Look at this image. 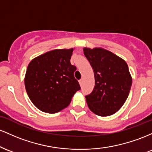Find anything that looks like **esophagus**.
I'll return each instance as SVG.
<instances>
[{
	"mask_svg": "<svg viewBox=\"0 0 152 152\" xmlns=\"http://www.w3.org/2000/svg\"><path fill=\"white\" fill-rule=\"evenodd\" d=\"M83 78H82V79H80V80H79L80 85H83Z\"/></svg>",
	"mask_w": 152,
	"mask_h": 152,
	"instance_id": "34e87169",
	"label": "esophagus"
}]
</instances>
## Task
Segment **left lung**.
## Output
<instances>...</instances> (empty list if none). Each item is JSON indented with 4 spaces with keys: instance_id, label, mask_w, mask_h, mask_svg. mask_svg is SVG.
I'll list each match as a JSON object with an SVG mask.
<instances>
[{
    "instance_id": "1",
    "label": "left lung",
    "mask_w": 152,
    "mask_h": 152,
    "mask_svg": "<svg viewBox=\"0 0 152 152\" xmlns=\"http://www.w3.org/2000/svg\"><path fill=\"white\" fill-rule=\"evenodd\" d=\"M83 51L95 75L94 89L85 96L88 107L100 116L113 115L126 102L132 85L127 63L103 48Z\"/></svg>"
}]
</instances>
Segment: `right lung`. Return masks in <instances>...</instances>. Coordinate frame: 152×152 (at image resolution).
<instances>
[{
  "label": "right lung",
  "mask_w": 152,
  "mask_h": 152,
  "mask_svg": "<svg viewBox=\"0 0 152 152\" xmlns=\"http://www.w3.org/2000/svg\"><path fill=\"white\" fill-rule=\"evenodd\" d=\"M73 49H54L31 61L26 72V90L42 111L55 113L69 105L80 90L75 78L77 68L70 63Z\"/></svg>",
  "instance_id": "obj_1"
}]
</instances>
